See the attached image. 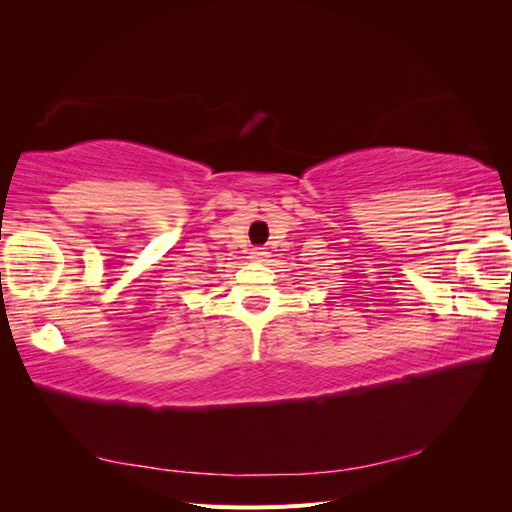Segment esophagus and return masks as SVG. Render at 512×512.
Listing matches in <instances>:
<instances>
[{
  "mask_svg": "<svg viewBox=\"0 0 512 512\" xmlns=\"http://www.w3.org/2000/svg\"><path fill=\"white\" fill-rule=\"evenodd\" d=\"M252 256H254V260H258V262H265L269 254H267L265 250H262V247H256V250L252 252Z\"/></svg>",
  "mask_w": 512,
  "mask_h": 512,
  "instance_id": "1",
  "label": "esophagus"
}]
</instances>
